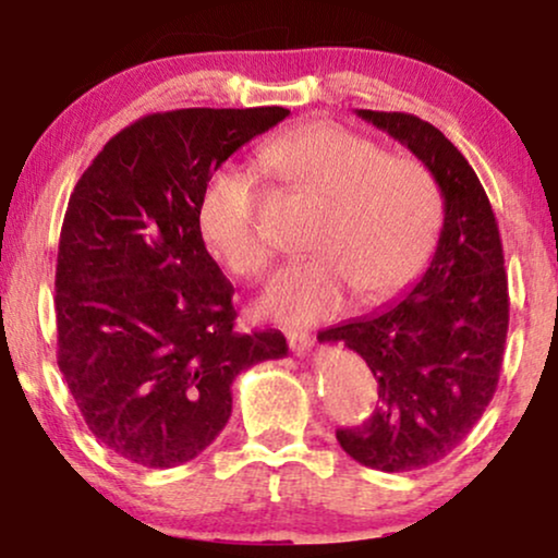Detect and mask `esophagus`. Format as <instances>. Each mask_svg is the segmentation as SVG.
<instances>
[{
    "label": "esophagus",
    "mask_w": 558,
    "mask_h": 558,
    "mask_svg": "<svg viewBox=\"0 0 558 558\" xmlns=\"http://www.w3.org/2000/svg\"><path fill=\"white\" fill-rule=\"evenodd\" d=\"M287 342H289V348H292V353H296V355H304L312 348L310 332H304V330H289Z\"/></svg>",
    "instance_id": "obj_1"
}]
</instances>
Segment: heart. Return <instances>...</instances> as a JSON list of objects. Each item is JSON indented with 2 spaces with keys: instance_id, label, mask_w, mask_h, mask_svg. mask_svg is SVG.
Masks as SVG:
<instances>
[{
  "instance_id": "heart-1",
  "label": "heart",
  "mask_w": 558,
  "mask_h": 558,
  "mask_svg": "<svg viewBox=\"0 0 558 558\" xmlns=\"http://www.w3.org/2000/svg\"><path fill=\"white\" fill-rule=\"evenodd\" d=\"M264 162L323 205L312 258L281 269L258 302L264 315L312 325L335 315L348 289L357 300L391 296L424 269L441 231L437 180L416 159H393L380 144L338 124L296 126L264 149ZM205 246L228 271L258 279L271 246L258 228V190L246 170L218 167L197 201Z\"/></svg>"
}]
</instances>
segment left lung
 <instances>
[{"label": "left lung", "mask_w": 558, "mask_h": 558, "mask_svg": "<svg viewBox=\"0 0 558 558\" xmlns=\"http://www.w3.org/2000/svg\"><path fill=\"white\" fill-rule=\"evenodd\" d=\"M355 113L432 172L445 223L414 289L317 340L353 350L378 384L376 411L361 426L338 429L340 447L380 472L422 470L468 437L498 386L508 335L500 231L475 170L437 126L414 113Z\"/></svg>", "instance_id": "8db88e82"}]
</instances>
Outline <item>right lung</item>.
<instances>
[{
  "instance_id": "1",
  "label": "right lung",
  "mask_w": 558,
  "mask_h": 558,
  "mask_svg": "<svg viewBox=\"0 0 558 558\" xmlns=\"http://www.w3.org/2000/svg\"><path fill=\"white\" fill-rule=\"evenodd\" d=\"M287 117L281 106L149 113L106 142L68 201L58 365L94 437L129 462L193 460L231 418L235 376L287 355L279 330H233V284L197 226L210 174Z\"/></svg>"
}]
</instances>
